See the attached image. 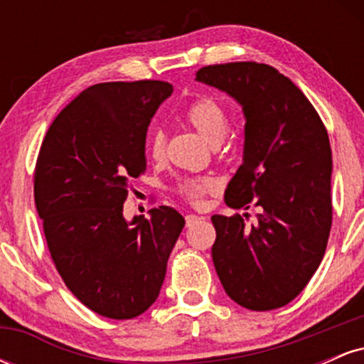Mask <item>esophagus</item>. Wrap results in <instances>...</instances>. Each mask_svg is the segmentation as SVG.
I'll use <instances>...</instances> for the list:
<instances>
[{"instance_id": "34e87169", "label": "esophagus", "mask_w": 364, "mask_h": 364, "mask_svg": "<svg viewBox=\"0 0 364 364\" xmlns=\"http://www.w3.org/2000/svg\"><path fill=\"white\" fill-rule=\"evenodd\" d=\"M185 219H186V225H188V228H190V225H193V224L198 223V220H202V217H198V215H195V214H188Z\"/></svg>"}]
</instances>
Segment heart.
Returning <instances> with one entry per match:
<instances>
[{
	"mask_svg": "<svg viewBox=\"0 0 364 364\" xmlns=\"http://www.w3.org/2000/svg\"><path fill=\"white\" fill-rule=\"evenodd\" d=\"M185 121L191 128H195L208 144L215 145L224 139L229 129V118L224 106L217 99L202 95L188 104L185 109ZM147 152L150 157L161 161L166 154V135L161 128H152L147 136ZM217 188L214 178L196 176L181 178L176 183V193L190 203H200L203 196L212 193Z\"/></svg>",
	"mask_w": 364,
	"mask_h": 364,
	"instance_id": "b5f03b06",
	"label": "heart"
}]
</instances>
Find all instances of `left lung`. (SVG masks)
I'll return each instance as SVG.
<instances>
[{
	"instance_id": "8db88e82",
	"label": "left lung",
	"mask_w": 364,
	"mask_h": 364,
	"mask_svg": "<svg viewBox=\"0 0 364 364\" xmlns=\"http://www.w3.org/2000/svg\"><path fill=\"white\" fill-rule=\"evenodd\" d=\"M196 80L243 106L245 157L229 181L231 208L212 215L217 275L229 298L253 311L286 306L318 269L332 228V150L323 121L289 78L255 61L208 65Z\"/></svg>"
}]
</instances>
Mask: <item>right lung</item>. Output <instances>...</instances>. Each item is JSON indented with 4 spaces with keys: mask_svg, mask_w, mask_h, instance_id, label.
Returning a JSON list of instances; mask_svg holds the SVG:
<instances>
[{
    "mask_svg": "<svg viewBox=\"0 0 364 364\" xmlns=\"http://www.w3.org/2000/svg\"><path fill=\"white\" fill-rule=\"evenodd\" d=\"M173 92L161 80L104 82L53 121L34 173V200L63 282L97 315L129 320L156 301L185 219L173 207L124 220L133 178L147 169L145 136Z\"/></svg>",
    "mask_w": 364,
    "mask_h": 364,
    "instance_id": "right-lung-1",
    "label": "right lung"
}]
</instances>
